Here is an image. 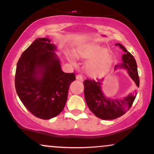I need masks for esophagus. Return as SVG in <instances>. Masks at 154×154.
<instances>
[{
	"label": "esophagus",
	"mask_w": 154,
	"mask_h": 154,
	"mask_svg": "<svg viewBox=\"0 0 154 154\" xmlns=\"http://www.w3.org/2000/svg\"><path fill=\"white\" fill-rule=\"evenodd\" d=\"M76 79H78V80H81L82 81L83 80V77L82 75H77V76H76Z\"/></svg>",
	"instance_id": "1"
}]
</instances>
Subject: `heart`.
<instances>
[{"label": "heart", "instance_id": "1", "mask_svg": "<svg viewBox=\"0 0 154 154\" xmlns=\"http://www.w3.org/2000/svg\"><path fill=\"white\" fill-rule=\"evenodd\" d=\"M79 59H87L85 70L92 77H100L106 75L113 61L111 51L93 43L81 44L74 51Z\"/></svg>", "mask_w": 154, "mask_h": 154}]
</instances>
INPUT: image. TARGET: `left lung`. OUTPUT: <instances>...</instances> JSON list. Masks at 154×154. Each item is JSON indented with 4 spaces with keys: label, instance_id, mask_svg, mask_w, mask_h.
<instances>
[{
    "label": "left lung",
    "instance_id": "8db88e82",
    "mask_svg": "<svg viewBox=\"0 0 154 154\" xmlns=\"http://www.w3.org/2000/svg\"><path fill=\"white\" fill-rule=\"evenodd\" d=\"M125 53L122 55L123 62L119 66L126 69L129 75L133 79L136 85L139 87L140 79L137 72V63L133 56L120 43H116ZM103 79H87L84 81V93L86 103L93 114L101 119H114L120 117L132 106L135 97L136 92L130 93L122 100L109 99L103 95L101 91Z\"/></svg>",
    "mask_w": 154,
    "mask_h": 154
}]
</instances>
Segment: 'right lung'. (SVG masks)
<instances>
[{
	"instance_id": "obj_1",
	"label": "right lung",
	"mask_w": 154,
	"mask_h": 154,
	"mask_svg": "<svg viewBox=\"0 0 154 154\" xmlns=\"http://www.w3.org/2000/svg\"><path fill=\"white\" fill-rule=\"evenodd\" d=\"M48 38H38L22 53L17 65L15 88L21 101L36 117L59 115L66 103L74 73H64Z\"/></svg>"
}]
</instances>
